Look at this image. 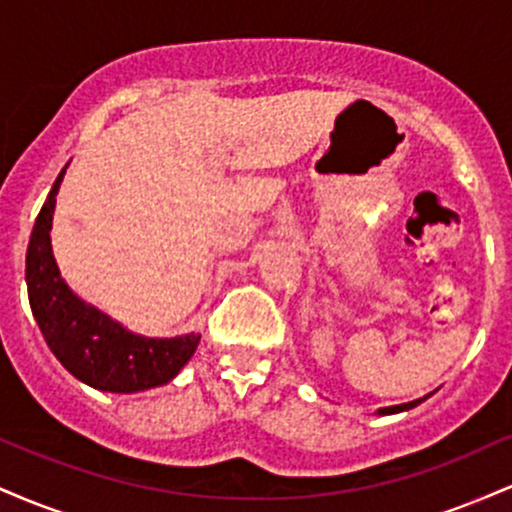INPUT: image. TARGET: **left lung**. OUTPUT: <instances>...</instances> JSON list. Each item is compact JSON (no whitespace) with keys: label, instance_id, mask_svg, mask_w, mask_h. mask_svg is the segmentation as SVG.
Returning <instances> with one entry per match:
<instances>
[{"label":"left lung","instance_id":"obj_1","mask_svg":"<svg viewBox=\"0 0 512 512\" xmlns=\"http://www.w3.org/2000/svg\"><path fill=\"white\" fill-rule=\"evenodd\" d=\"M433 395V392H431ZM431 395H426V397H419V399H414V402H407V404H397V407H383V409H378L375 411V414L378 416H390V414H399V411H409V409H414V407H419L421 402H426L428 397Z\"/></svg>","mask_w":512,"mask_h":512}]
</instances>
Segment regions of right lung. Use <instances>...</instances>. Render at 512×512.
<instances>
[{
	"label": "right lung",
	"instance_id": "add662e5",
	"mask_svg": "<svg viewBox=\"0 0 512 512\" xmlns=\"http://www.w3.org/2000/svg\"><path fill=\"white\" fill-rule=\"evenodd\" d=\"M67 166L57 175L28 240L26 284L35 322L57 361L93 390L132 395L166 385L195 354L202 334L144 337L69 289L50 240L57 192Z\"/></svg>",
	"mask_w": 512,
	"mask_h": 512
}]
</instances>
